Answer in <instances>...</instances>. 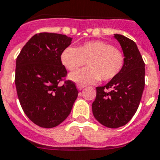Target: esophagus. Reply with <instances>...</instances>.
Segmentation results:
<instances>
[{
    "instance_id": "esophagus-1",
    "label": "esophagus",
    "mask_w": 160,
    "mask_h": 160,
    "mask_svg": "<svg viewBox=\"0 0 160 160\" xmlns=\"http://www.w3.org/2000/svg\"><path fill=\"white\" fill-rule=\"evenodd\" d=\"M84 88V85H83V84H77V89H80V90H81V89H83Z\"/></svg>"
}]
</instances>
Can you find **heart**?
Here are the masks:
<instances>
[{
  "label": "heart",
  "instance_id": "obj_1",
  "mask_svg": "<svg viewBox=\"0 0 160 160\" xmlns=\"http://www.w3.org/2000/svg\"><path fill=\"white\" fill-rule=\"evenodd\" d=\"M62 65L70 71H75L84 65L88 67L70 75V79L80 84H91L98 80H112L124 66V56L108 42L89 41L78 48L67 47L61 54Z\"/></svg>",
  "mask_w": 160,
  "mask_h": 160
}]
</instances>
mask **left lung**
<instances>
[{
	"label": "left lung",
	"instance_id": "1",
	"mask_svg": "<svg viewBox=\"0 0 160 160\" xmlns=\"http://www.w3.org/2000/svg\"><path fill=\"white\" fill-rule=\"evenodd\" d=\"M114 38L122 48L124 66L106 85L96 88L92 103L96 120L109 128L122 127L132 119L145 88V62L136 42L121 34H114Z\"/></svg>",
	"mask_w": 160,
	"mask_h": 160
}]
</instances>
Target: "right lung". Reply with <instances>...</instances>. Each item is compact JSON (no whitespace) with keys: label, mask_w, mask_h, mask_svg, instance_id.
<instances>
[{"label":"right lung","mask_w":160,"mask_h":160,"mask_svg":"<svg viewBox=\"0 0 160 160\" xmlns=\"http://www.w3.org/2000/svg\"><path fill=\"white\" fill-rule=\"evenodd\" d=\"M67 35L39 33L33 35L16 59L15 83L24 113L44 128L58 126L69 116L78 96L73 81L65 80L62 51L71 43ZM64 84L60 86L61 81Z\"/></svg>","instance_id":"add662e5"}]
</instances>
